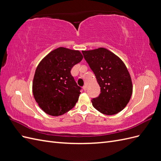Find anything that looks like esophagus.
Wrapping results in <instances>:
<instances>
[{"instance_id": "1", "label": "esophagus", "mask_w": 161, "mask_h": 161, "mask_svg": "<svg viewBox=\"0 0 161 161\" xmlns=\"http://www.w3.org/2000/svg\"><path fill=\"white\" fill-rule=\"evenodd\" d=\"M82 89H83V90H84L85 91H86V89H87V88H86V86H84L83 87H82Z\"/></svg>"}]
</instances>
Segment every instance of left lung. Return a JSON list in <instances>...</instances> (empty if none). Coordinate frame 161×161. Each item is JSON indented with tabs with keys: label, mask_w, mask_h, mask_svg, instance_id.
Listing matches in <instances>:
<instances>
[{
	"label": "left lung",
	"mask_w": 161,
	"mask_h": 161,
	"mask_svg": "<svg viewBox=\"0 0 161 161\" xmlns=\"http://www.w3.org/2000/svg\"><path fill=\"white\" fill-rule=\"evenodd\" d=\"M82 53L101 87L99 97L91 101L92 106L105 115L119 113L127 105L132 94V82L124 63L103 47Z\"/></svg>",
	"instance_id": "obj_1"
}]
</instances>
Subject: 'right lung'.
I'll list each match as a JSON object with an SVG mask.
<instances>
[{"mask_svg":"<svg viewBox=\"0 0 161 161\" xmlns=\"http://www.w3.org/2000/svg\"><path fill=\"white\" fill-rule=\"evenodd\" d=\"M82 58L79 51L60 47L48 53L38 64L33 81V94L47 114L59 116L75 106L81 88L70 70Z\"/></svg>","mask_w":161,"mask_h":161,"instance_id":"right-lung-1","label":"right lung"}]
</instances>
